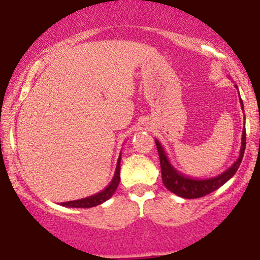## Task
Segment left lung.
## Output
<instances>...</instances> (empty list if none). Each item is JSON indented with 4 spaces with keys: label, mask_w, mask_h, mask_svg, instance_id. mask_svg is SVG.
<instances>
[{
    "label": "left lung",
    "mask_w": 260,
    "mask_h": 260,
    "mask_svg": "<svg viewBox=\"0 0 260 260\" xmlns=\"http://www.w3.org/2000/svg\"><path fill=\"white\" fill-rule=\"evenodd\" d=\"M237 88V85H236ZM241 107L243 110V101L240 99ZM156 143L157 151H159V157H160V166H161V177H162V182L165 184V187L168 188L170 192L175 193L176 196L182 197V198L187 199H196V198H202V197L209 194V193L214 192L217 188H220L222 184H225L230 178L236 174L238 168L241 165V161L243 159L244 149H246V131L243 128L242 132V142H241V150H240V156L235 161L234 165L231 168H229L226 171H223L222 174L215 177L211 178H192L189 176H186L181 172H178L172 164L170 162L168 155H166L165 150H164L162 145L160 144V142L157 139H155Z\"/></svg>",
    "instance_id": "left-lung-1"
}]
</instances>
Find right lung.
I'll use <instances>...</instances> for the list:
<instances>
[{"mask_svg": "<svg viewBox=\"0 0 260 260\" xmlns=\"http://www.w3.org/2000/svg\"><path fill=\"white\" fill-rule=\"evenodd\" d=\"M120 162H121V155L118 156L117 160V166H116L115 175H113L112 181L110 182V184L107 186L105 189H103L101 192L96 193V194L86 197V198L78 199V201H71L61 203V205L68 208H92L96 207V205L103 204L104 202H106L107 199H110L112 197L115 190L117 189L118 183H120Z\"/></svg>", "mask_w": 260, "mask_h": 260, "instance_id": "obj_1", "label": "right lung"}]
</instances>
